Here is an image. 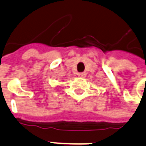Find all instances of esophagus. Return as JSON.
<instances>
[{"mask_svg":"<svg viewBox=\"0 0 146 146\" xmlns=\"http://www.w3.org/2000/svg\"><path fill=\"white\" fill-rule=\"evenodd\" d=\"M78 75L79 77H85L86 74H85V72H81V73H78Z\"/></svg>","mask_w":146,"mask_h":146,"instance_id":"esophagus-1","label":"esophagus"}]
</instances>
